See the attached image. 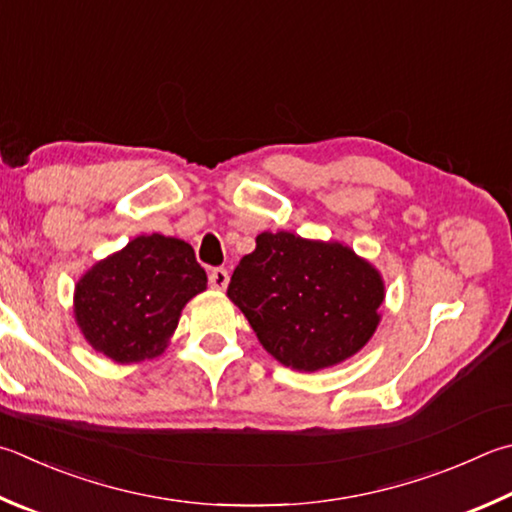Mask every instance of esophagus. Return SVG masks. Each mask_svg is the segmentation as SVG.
<instances>
[{
  "mask_svg": "<svg viewBox=\"0 0 512 512\" xmlns=\"http://www.w3.org/2000/svg\"><path fill=\"white\" fill-rule=\"evenodd\" d=\"M208 282L212 288H217V291H224L230 282V275L226 268H212L210 275H208Z\"/></svg>",
  "mask_w": 512,
  "mask_h": 512,
  "instance_id": "esophagus-1",
  "label": "esophagus"
}]
</instances>
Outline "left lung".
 <instances>
[{
    "label": "left lung",
    "mask_w": 512,
    "mask_h": 512,
    "mask_svg": "<svg viewBox=\"0 0 512 512\" xmlns=\"http://www.w3.org/2000/svg\"><path fill=\"white\" fill-rule=\"evenodd\" d=\"M228 297L271 356L297 371H318L367 345L385 286L351 248L282 230L257 237L230 277Z\"/></svg>",
    "instance_id": "left-lung-1"
}]
</instances>
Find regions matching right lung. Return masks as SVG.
<instances>
[{"mask_svg":"<svg viewBox=\"0 0 512 512\" xmlns=\"http://www.w3.org/2000/svg\"><path fill=\"white\" fill-rule=\"evenodd\" d=\"M190 244L159 232L129 241L76 286V320L89 345L116 362L159 356L185 302L206 288Z\"/></svg>","mask_w":512,"mask_h":512,"instance_id":"1","label":"right lung"}]
</instances>
